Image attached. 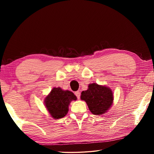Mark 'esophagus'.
<instances>
[{"mask_svg":"<svg viewBox=\"0 0 154 154\" xmlns=\"http://www.w3.org/2000/svg\"><path fill=\"white\" fill-rule=\"evenodd\" d=\"M75 94L76 95V96H77L78 99H79V98H80V92H79V91H77V92H75Z\"/></svg>","mask_w":154,"mask_h":154,"instance_id":"34e87169","label":"esophagus"}]
</instances>
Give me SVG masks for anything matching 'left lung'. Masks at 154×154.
<instances>
[{
  "label": "left lung",
  "mask_w": 154,
  "mask_h": 154,
  "mask_svg": "<svg viewBox=\"0 0 154 154\" xmlns=\"http://www.w3.org/2000/svg\"><path fill=\"white\" fill-rule=\"evenodd\" d=\"M81 99L85 101L92 114L98 116L111 107L113 94L109 88L93 83L89 84L87 90L82 92Z\"/></svg>",
  "instance_id": "left-lung-1"
}]
</instances>
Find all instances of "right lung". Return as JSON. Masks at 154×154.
<instances>
[{
  "label": "right lung",
  "mask_w": 154,
  "mask_h": 154,
  "mask_svg": "<svg viewBox=\"0 0 154 154\" xmlns=\"http://www.w3.org/2000/svg\"><path fill=\"white\" fill-rule=\"evenodd\" d=\"M76 100V96L71 91L63 90L60 88H54L46 96L44 102L52 118L60 119L67 114L71 101Z\"/></svg>",
  "instance_id": "obj_1"
}]
</instances>
